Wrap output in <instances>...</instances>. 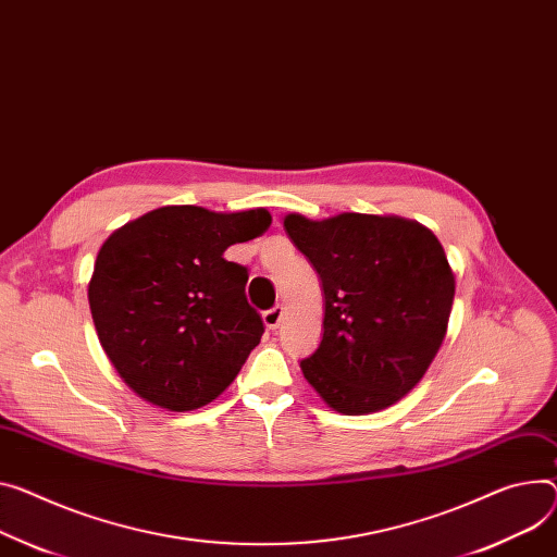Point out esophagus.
<instances>
[{
	"label": "esophagus",
	"instance_id": "esophagus-1",
	"mask_svg": "<svg viewBox=\"0 0 557 557\" xmlns=\"http://www.w3.org/2000/svg\"><path fill=\"white\" fill-rule=\"evenodd\" d=\"M281 319H283V308L281 306H274L272 310H268L263 314V321H265L268 330H276L281 325Z\"/></svg>",
	"mask_w": 557,
	"mask_h": 557
}]
</instances>
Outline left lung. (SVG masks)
I'll return each mask as SVG.
<instances>
[{
    "label": "left lung",
    "instance_id": "1",
    "mask_svg": "<svg viewBox=\"0 0 557 557\" xmlns=\"http://www.w3.org/2000/svg\"><path fill=\"white\" fill-rule=\"evenodd\" d=\"M283 227L323 289V336L301 361L323 401L344 414L388 408L408 395L446 336L455 276L437 236L414 221L338 213Z\"/></svg>",
    "mask_w": 557,
    "mask_h": 557
}]
</instances>
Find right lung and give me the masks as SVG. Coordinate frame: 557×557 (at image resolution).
Here are the masks:
<instances>
[{
	"label": "right lung",
	"mask_w": 557,
	"mask_h": 557,
	"mask_svg": "<svg viewBox=\"0 0 557 557\" xmlns=\"http://www.w3.org/2000/svg\"><path fill=\"white\" fill-rule=\"evenodd\" d=\"M270 223L268 209L216 213L176 205L104 240L89 306L109 361L145 401L196 410L236 379L265 325L247 304V268L223 253Z\"/></svg>",
	"instance_id": "add662e5"
}]
</instances>
